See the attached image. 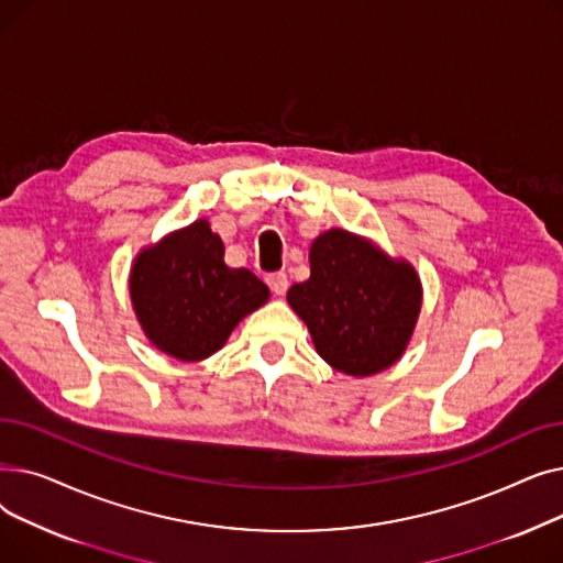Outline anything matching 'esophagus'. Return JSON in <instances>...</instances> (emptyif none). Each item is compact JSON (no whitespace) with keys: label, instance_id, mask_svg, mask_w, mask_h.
<instances>
[{"label":"esophagus","instance_id":"obj_1","mask_svg":"<svg viewBox=\"0 0 563 563\" xmlns=\"http://www.w3.org/2000/svg\"><path fill=\"white\" fill-rule=\"evenodd\" d=\"M266 285L272 287V291L276 294V297H283V294H285L287 287H289V280H287V276H285L283 272H278V274H269V276H266Z\"/></svg>","mask_w":563,"mask_h":563}]
</instances>
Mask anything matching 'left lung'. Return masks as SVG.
<instances>
[{"instance_id":"obj_1","label":"left lung","mask_w":563,"mask_h":563,"mask_svg":"<svg viewBox=\"0 0 563 563\" xmlns=\"http://www.w3.org/2000/svg\"><path fill=\"white\" fill-rule=\"evenodd\" d=\"M287 303L323 361L363 378L404 356L422 310V280L408 260L363 234L331 228L314 236L310 278L291 285Z\"/></svg>"}]
</instances>
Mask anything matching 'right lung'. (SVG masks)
Here are the masks:
<instances>
[{
    "label": "right lung",
    "mask_w": 563,
    "mask_h": 563,
    "mask_svg": "<svg viewBox=\"0 0 563 563\" xmlns=\"http://www.w3.org/2000/svg\"><path fill=\"white\" fill-rule=\"evenodd\" d=\"M223 242L198 219L143 246L130 269V299L155 349L183 363L217 353L244 317L269 301L249 269H230Z\"/></svg>",
    "instance_id": "right-lung-1"
}]
</instances>
